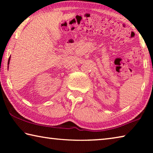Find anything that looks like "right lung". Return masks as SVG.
<instances>
[{"instance_id":"obj_1","label":"right lung","mask_w":153,"mask_h":153,"mask_svg":"<svg viewBox=\"0 0 153 153\" xmlns=\"http://www.w3.org/2000/svg\"><path fill=\"white\" fill-rule=\"evenodd\" d=\"M10 59H11V57H9V61H8V68H9V62H10Z\"/></svg>"}]
</instances>
